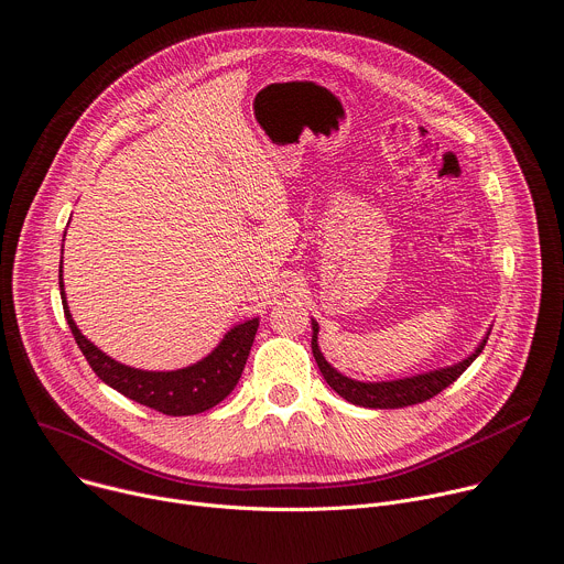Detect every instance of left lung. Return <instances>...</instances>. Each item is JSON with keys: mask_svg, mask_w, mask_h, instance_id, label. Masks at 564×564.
<instances>
[{"mask_svg": "<svg viewBox=\"0 0 564 564\" xmlns=\"http://www.w3.org/2000/svg\"><path fill=\"white\" fill-rule=\"evenodd\" d=\"M317 333L319 326L313 319V355L317 360V367L324 376V380L348 402L360 404V406H369V409H398V406H409V404H419L425 402L430 398H434L436 393H441L445 387H449L460 373H464L477 357L484 350L488 335L481 339V344L477 346V350L473 355H468L466 360H460L452 367L445 369H436V371H427V373H419L412 378H402V380H389V382H360L341 376L339 371H335L326 357L319 350L317 344Z\"/></svg>", "mask_w": 564, "mask_h": 564, "instance_id": "1", "label": "left lung"}]
</instances>
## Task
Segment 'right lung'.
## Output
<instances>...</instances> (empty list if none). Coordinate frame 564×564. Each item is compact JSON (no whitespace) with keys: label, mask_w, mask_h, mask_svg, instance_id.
<instances>
[{"label":"right lung","mask_w":564,"mask_h":564,"mask_svg":"<svg viewBox=\"0 0 564 564\" xmlns=\"http://www.w3.org/2000/svg\"><path fill=\"white\" fill-rule=\"evenodd\" d=\"M61 274V296L67 324L72 328V335L83 350L85 360L89 362L91 371L123 393L126 398L145 404L155 412H162L166 416H193L202 414L207 409L223 402L234 387L238 384L242 369L247 365V355L251 350L256 330H259V319H247L238 326H234L223 341L199 360L197 365H191L186 369L177 371H143L126 367L110 355H106L100 348H96L76 326L72 319V313L67 308V296L63 285V265L58 270Z\"/></svg>","instance_id":"right-lung-1"}]
</instances>
